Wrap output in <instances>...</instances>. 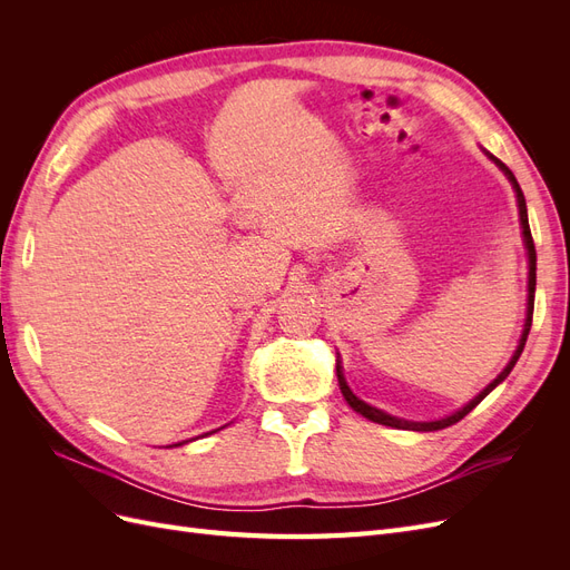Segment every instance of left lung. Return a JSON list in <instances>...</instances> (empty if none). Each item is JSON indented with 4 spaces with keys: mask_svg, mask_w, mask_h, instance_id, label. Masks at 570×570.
<instances>
[{
    "mask_svg": "<svg viewBox=\"0 0 570 570\" xmlns=\"http://www.w3.org/2000/svg\"><path fill=\"white\" fill-rule=\"evenodd\" d=\"M490 159L504 170L507 174V178L511 180V185H513V189H515V199H519V214H521V226H523V239H525V247H528V262H530V275H528V318H525V327H523V335H521V342H519V350H515V354L511 356V361H509V366L499 373L494 381L482 390L475 400H471L469 404H465L461 411H456V413H452V416H446V419H440V421H430V423H416V421H402V419H394V416H390V413H385V411H381V409H375V406H368L366 402H361L358 396L350 390V385L344 383V375H342V366L337 364V381H340V390H342V396L344 400H347V404L356 411V413H361V416H366L368 421H373V423H381V425H390V428H402V430H421V433H430V430H442V428H450V425H454V423H459L465 413H471L482 400H485V396L504 381V377L511 373V368L515 366V361H519V356H521V352H523V347H525V340H528V333H530V325H532V306H534V268H538V254H534V243H532V233H530V226H528V209H525V197H523V189H521V185H519V180H515V176L511 174L509 170V166L507 164H502L499 159H494L492 154H490Z\"/></svg>",
    "mask_w": 570,
    "mask_h": 570,
    "instance_id": "obj_1",
    "label": "left lung"
}]
</instances>
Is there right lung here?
Segmentation results:
<instances>
[{
  "mask_svg": "<svg viewBox=\"0 0 570 570\" xmlns=\"http://www.w3.org/2000/svg\"><path fill=\"white\" fill-rule=\"evenodd\" d=\"M178 444H183V442H178ZM178 444H176V446H178Z\"/></svg>",
  "mask_w": 570,
  "mask_h": 570,
  "instance_id": "1",
  "label": "right lung"
}]
</instances>
